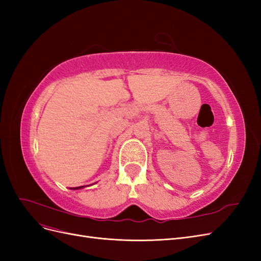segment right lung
<instances>
[{
	"instance_id": "add662e5",
	"label": "right lung",
	"mask_w": 261,
	"mask_h": 261,
	"mask_svg": "<svg viewBox=\"0 0 261 261\" xmlns=\"http://www.w3.org/2000/svg\"><path fill=\"white\" fill-rule=\"evenodd\" d=\"M85 186H80V187H73V188H70V189H81V188H84Z\"/></svg>"
}]
</instances>
